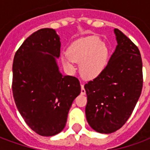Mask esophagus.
Returning <instances> with one entry per match:
<instances>
[{
	"label": "esophagus",
	"instance_id": "1",
	"mask_svg": "<svg viewBox=\"0 0 150 150\" xmlns=\"http://www.w3.org/2000/svg\"><path fill=\"white\" fill-rule=\"evenodd\" d=\"M85 94H86V91H85L83 84H81V95H85Z\"/></svg>",
	"mask_w": 150,
	"mask_h": 150
}]
</instances>
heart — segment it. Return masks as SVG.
Returning a JSON list of instances; mask_svg holds the SVG:
<instances>
[{"instance_id": "1", "label": "heart", "mask_w": 150, "mask_h": 150, "mask_svg": "<svg viewBox=\"0 0 150 150\" xmlns=\"http://www.w3.org/2000/svg\"><path fill=\"white\" fill-rule=\"evenodd\" d=\"M68 53L61 56L62 65L73 71L75 62H79L80 74L87 79L96 78L107 65L108 50L98 38L86 37L75 41L69 47Z\"/></svg>"}]
</instances>
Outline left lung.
I'll return each instance as SVG.
<instances>
[{
  "label": "left lung",
  "mask_w": 150,
  "mask_h": 150,
  "mask_svg": "<svg viewBox=\"0 0 150 150\" xmlns=\"http://www.w3.org/2000/svg\"><path fill=\"white\" fill-rule=\"evenodd\" d=\"M117 46L106 67L84 85L85 108L89 125L100 133H112L131 116L143 86L142 60L138 48L118 29H114Z\"/></svg>",
  "instance_id": "1"
}]
</instances>
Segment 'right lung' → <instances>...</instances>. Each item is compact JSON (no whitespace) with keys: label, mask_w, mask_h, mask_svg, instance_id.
Returning a JSON list of instances; mask_svg holds the SVG:
<instances>
[{"label":"right lung","mask_w":150,"mask_h":150,"mask_svg":"<svg viewBox=\"0 0 150 150\" xmlns=\"http://www.w3.org/2000/svg\"><path fill=\"white\" fill-rule=\"evenodd\" d=\"M60 46L54 30L41 29L25 40L13 63L16 106L28 126L44 137L62 131L72 103L81 92L78 79L59 71Z\"/></svg>","instance_id":"add662e5"}]
</instances>
